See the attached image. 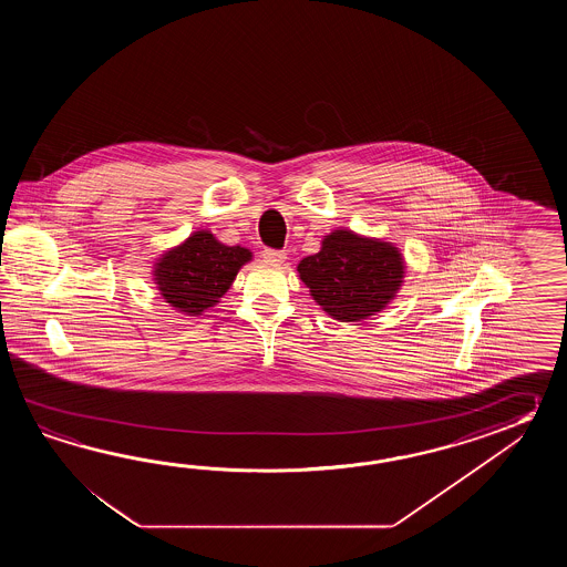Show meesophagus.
Here are the masks:
<instances>
[{
    "mask_svg": "<svg viewBox=\"0 0 567 567\" xmlns=\"http://www.w3.org/2000/svg\"><path fill=\"white\" fill-rule=\"evenodd\" d=\"M264 259L267 264H281L286 259V254L279 249H264Z\"/></svg>",
    "mask_w": 567,
    "mask_h": 567,
    "instance_id": "1",
    "label": "esophagus"
}]
</instances>
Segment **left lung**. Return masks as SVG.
I'll list each match as a JSON object with an SVG mask.
<instances>
[{
  "label": "left lung",
  "mask_w": 567,
  "mask_h": 567,
  "mask_svg": "<svg viewBox=\"0 0 567 567\" xmlns=\"http://www.w3.org/2000/svg\"><path fill=\"white\" fill-rule=\"evenodd\" d=\"M403 269L398 247L344 229L328 235L320 254L298 266L313 300L340 322L381 312L398 293Z\"/></svg>",
  "instance_id": "8db88e82"
}]
</instances>
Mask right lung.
I'll return each instance as SVG.
<instances>
[{"label": "right lung", "mask_w": 567, "mask_h": 567, "mask_svg": "<svg viewBox=\"0 0 567 567\" xmlns=\"http://www.w3.org/2000/svg\"><path fill=\"white\" fill-rule=\"evenodd\" d=\"M251 259L245 247H227L213 233L196 230L156 264V284L164 300L188 316H198L230 288L237 271Z\"/></svg>", "instance_id": "1"}]
</instances>
